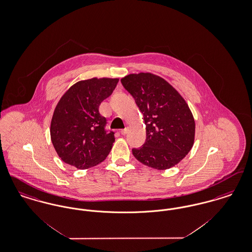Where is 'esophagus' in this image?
Listing matches in <instances>:
<instances>
[{
	"instance_id": "34e87169",
	"label": "esophagus",
	"mask_w": 252,
	"mask_h": 252,
	"mask_svg": "<svg viewBox=\"0 0 252 252\" xmlns=\"http://www.w3.org/2000/svg\"><path fill=\"white\" fill-rule=\"evenodd\" d=\"M128 130H129V128H128V127H126V128H124V129L121 130V134H122V135H126V134L128 132Z\"/></svg>"
}]
</instances>
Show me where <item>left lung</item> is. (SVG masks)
<instances>
[{
    "label": "left lung",
    "mask_w": 252,
    "mask_h": 252,
    "mask_svg": "<svg viewBox=\"0 0 252 252\" xmlns=\"http://www.w3.org/2000/svg\"><path fill=\"white\" fill-rule=\"evenodd\" d=\"M144 116L146 140L132 154L148 167H174L192 149L195 123L180 93L151 72L130 73L121 79Z\"/></svg>",
    "instance_id": "obj_1"
}]
</instances>
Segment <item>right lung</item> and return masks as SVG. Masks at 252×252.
<instances>
[{"label":"right lung","mask_w":252,"mask_h":252,"mask_svg":"<svg viewBox=\"0 0 252 252\" xmlns=\"http://www.w3.org/2000/svg\"><path fill=\"white\" fill-rule=\"evenodd\" d=\"M119 78L93 77L71 86L59 101L51 120V141L67 164L77 169L95 166L106 159L114 133L105 130L99 106L110 95Z\"/></svg>","instance_id":"add662e5"}]
</instances>
